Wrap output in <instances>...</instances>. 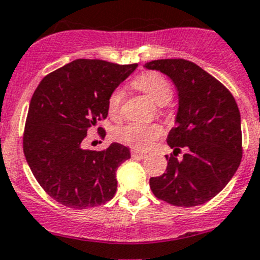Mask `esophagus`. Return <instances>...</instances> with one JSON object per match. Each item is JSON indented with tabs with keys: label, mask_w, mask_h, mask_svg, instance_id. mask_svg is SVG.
<instances>
[{
	"label": "esophagus",
	"mask_w": 260,
	"mask_h": 260,
	"mask_svg": "<svg viewBox=\"0 0 260 260\" xmlns=\"http://www.w3.org/2000/svg\"><path fill=\"white\" fill-rule=\"evenodd\" d=\"M131 154H132V157L140 158V159H143V158H145V157H146V154H145V153H143V152H139V150H135V149H133L132 152H131Z\"/></svg>",
	"instance_id": "1"
}]
</instances>
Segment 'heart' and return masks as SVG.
I'll list each match as a JSON object with an SVG mask.
<instances>
[{
	"mask_svg": "<svg viewBox=\"0 0 260 260\" xmlns=\"http://www.w3.org/2000/svg\"><path fill=\"white\" fill-rule=\"evenodd\" d=\"M133 85L143 92H145L153 102L164 106L173 96V89L170 83L158 73H144L133 81ZM123 92L115 90L108 99V111L111 115H117L120 111ZM162 128L157 124L129 123L116 131V139L120 143L136 149H148L162 136Z\"/></svg>",
	"mask_w": 260,
	"mask_h": 260,
	"instance_id": "heart-1",
	"label": "heart"
}]
</instances>
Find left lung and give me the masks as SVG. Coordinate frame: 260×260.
Instances as JSON below:
<instances>
[{"instance_id": "8db88e82", "label": "left lung", "mask_w": 260, "mask_h": 260, "mask_svg": "<svg viewBox=\"0 0 260 260\" xmlns=\"http://www.w3.org/2000/svg\"><path fill=\"white\" fill-rule=\"evenodd\" d=\"M161 72L178 94L175 127L168 144L182 159L168 157L166 173L150 178L155 198L177 207L202 205L233 178L242 158L241 114L229 90L204 69L183 58L154 60L144 65Z\"/></svg>"}]
</instances>
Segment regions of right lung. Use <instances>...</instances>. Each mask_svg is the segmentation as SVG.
<instances>
[{
  "label": "right lung",
  "mask_w": 260,
  "mask_h": 260,
  "mask_svg": "<svg viewBox=\"0 0 260 260\" xmlns=\"http://www.w3.org/2000/svg\"><path fill=\"white\" fill-rule=\"evenodd\" d=\"M137 64L78 58L44 77L31 98L23 152L42 188L60 204L85 209L105 204L117 188V168L131 158L112 143L83 149L89 128L108 114V99Z\"/></svg>",
  "instance_id": "add662e5"
}]
</instances>
